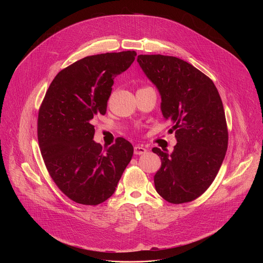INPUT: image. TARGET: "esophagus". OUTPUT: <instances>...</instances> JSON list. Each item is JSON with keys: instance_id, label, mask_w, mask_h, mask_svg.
Wrapping results in <instances>:
<instances>
[{"instance_id": "esophagus-1", "label": "esophagus", "mask_w": 263, "mask_h": 263, "mask_svg": "<svg viewBox=\"0 0 263 263\" xmlns=\"http://www.w3.org/2000/svg\"><path fill=\"white\" fill-rule=\"evenodd\" d=\"M144 153H146V148L144 146L139 145V144L134 146V154L135 155H142Z\"/></svg>"}]
</instances>
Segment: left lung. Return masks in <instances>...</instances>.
I'll return each mask as SVG.
<instances>
[{"instance_id":"obj_1","label":"left lung","mask_w":263,"mask_h":263,"mask_svg":"<svg viewBox=\"0 0 263 263\" xmlns=\"http://www.w3.org/2000/svg\"><path fill=\"white\" fill-rule=\"evenodd\" d=\"M137 62L157 88L160 109L175 131L174 151H152L161 157L154 176L156 192L182 204L203 195L226 155L228 130L222 102L214 83L191 63L164 55H139Z\"/></svg>"}]
</instances>
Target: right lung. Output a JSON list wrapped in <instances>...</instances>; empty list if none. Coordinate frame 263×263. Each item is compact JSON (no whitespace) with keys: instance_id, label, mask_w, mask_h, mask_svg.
Returning <instances> with one entry per match:
<instances>
[{"instance_id":"obj_1","label":"right lung","mask_w":263,"mask_h":263,"mask_svg":"<svg viewBox=\"0 0 263 263\" xmlns=\"http://www.w3.org/2000/svg\"><path fill=\"white\" fill-rule=\"evenodd\" d=\"M135 56V51L87 56L59 71L46 93L37 124L42 155L59 190L73 202H105L131 161L133 145L119 137L102 147L93 140L91 121L106 114L114 79Z\"/></svg>"}]
</instances>
